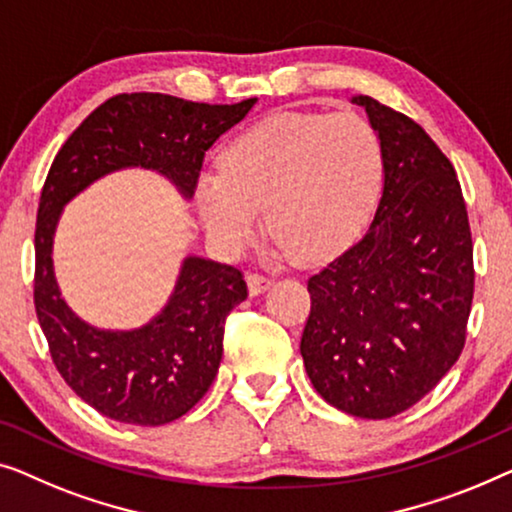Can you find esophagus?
Masks as SVG:
<instances>
[{
    "label": "esophagus",
    "mask_w": 512,
    "mask_h": 512,
    "mask_svg": "<svg viewBox=\"0 0 512 512\" xmlns=\"http://www.w3.org/2000/svg\"><path fill=\"white\" fill-rule=\"evenodd\" d=\"M246 280H248V292L253 294V297H257V294L266 292V290H269V287L273 285V280L262 276V273H250V276H248Z\"/></svg>",
    "instance_id": "esophagus-1"
}]
</instances>
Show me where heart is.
I'll return each instance as SVG.
<instances>
[{
  "instance_id": "1",
  "label": "heart",
  "mask_w": 512,
  "mask_h": 512,
  "mask_svg": "<svg viewBox=\"0 0 512 512\" xmlns=\"http://www.w3.org/2000/svg\"><path fill=\"white\" fill-rule=\"evenodd\" d=\"M383 183L378 134L357 113H276L250 125L199 178L194 199L208 236L227 255L257 241L262 215L299 262L350 246Z\"/></svg>"
}]
</instances>
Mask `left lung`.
Returning a JSON list of instances; mask_svg holds the SVG:
<instances>
[{
  "label": "left lung",
  "instance_id": "1",
  "mask_svg": "<svg viewBox=\"0 0 512 512\" xmlns=\"http://www.w3.org/2000/svg\"><path fill=\"white\" fill-rule=\"evenodd\" d=\"M383 148V197L355 246L308 278V378L343 413L415 406L464 350L473 301L469 213L455 167L408 115L357 95Z\"/></svg>",
  "mask_w": 512,
  "mask_h": 512
}]
</instances>
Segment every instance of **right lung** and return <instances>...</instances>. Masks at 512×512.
<instances>
[{
  "mask_svg": "<svg viewBox=\"0 0 512 512\" xmlns=\"http://www.w3.org/2000/svg\"><path fill=\"white\" fill-rule=\"evenodd\" d=\"M255 102L115 95L81 122L50 164L34 232V306L64 383L111 420L160 427L204 397L222 359L225 318L248 297V287L234 266L185 257L167 306L148 325L129 331L92 327L67 306L55 280L53 236L62 208L102 176L132 167L167 176L190 199L206 150Z\"/></svg>",
  "mask_w": 512,
  "mask_h": 512,
  "instance_id": "obj_1",
  "label": "right lung"
}]
</instances>
